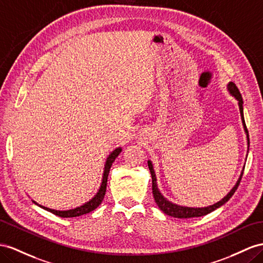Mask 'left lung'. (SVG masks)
Segmentation results:
<instances>
[{"label": "left lung", "mask_w": 263, "mask_h": 263, "mask_svg": "<svg viewBox=\"0 0 263 263\" xmlns=\"http://www.w3.org/2000/svg\"><path fill=\"white\" fill-rule=\"evenodd\" d=\"M227 89L229 91V93L231 94V96L238 101V105H239V110H240V116H241V121H242V125H243V129L246 132V136H247V145H248V150L247 153L249 152V133L247 130V126H246V122H245V117H243V100H242L241 94L238 90V87L235 86L234 83L232 82H229L227 85ZM147 165H149V169H150V173H151V177H152V192H153V198L156 200L158 206L160 208V210H162V212H164L165 214L170 215V217L173 218H178V219H189V218H194V217H202V215H205L208 213H210L212 211H214L215 209L220 208L221 205H223L226 202H228L230 200V198L233 196V193L235 192V190L238 189L239 183L241 181L242 178V174H243V169L241 171L240 177L237 181V183L234 184V186L230 190L227 196L221 199L220 201H218L217 203H214L212 205H209V206H203V208H192V206H183V205H179L173 203V202L169 201L166 198L163 197V194L160 192V190L158 189V183H157V176H156V172H154L153 169V164L150 160H147Z\"/></svg>", "instance_id": "1"}]
</instances>
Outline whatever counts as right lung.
I'll use <instances>...</instances> for the list:
<instances>
[{"label": "right lung", "mask_w": 263, "mask_h": 263, "mask_svg": "<svg viewBox=\"0 0 263 263\" xmlns=\"http://www.w3.org/2000/svg\"><path fill=\"white\" fill-rule=\"evenodd\" d=\"M122 151V147L119 146L117 149H114L109 156H107L106 160H105V163H104V169H103V174H102V181H101V184L98 192L94 194V197L92 199H90L87 202H85L84 204L77 206L74 209H70V210H54V209H50V208H46L43 205H40L37 202H35L34 200H32V202L34 204L39 205L40 208L44 209V210L49 211L53 214L58 215V217H61V218H74V217H80V215H83L89 213L91 211H93L94 209H97L100 204L101 202L103 201L104 198V194L106 191V182H107V177H109V172L111 169V165L114 162V160L118 158L119 154Z\"/></svg>", "instance_id": "1"}]
</instances>
